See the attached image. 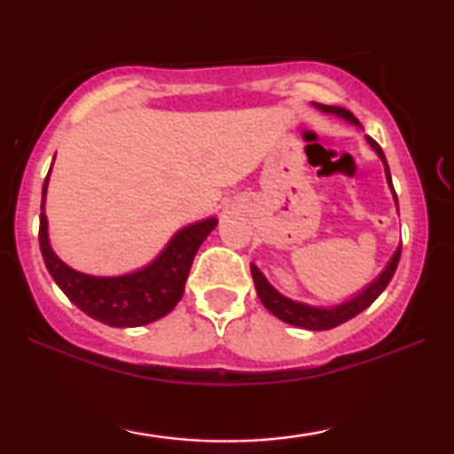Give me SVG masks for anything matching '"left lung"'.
I'll use <instances>...</instances> for the list:
<instances>
[{
	"mask_svg": "<svg viewBox=\"0 0 454 454\" xmlns=\"http://www.w3.org/2000/svg\"><path fill=\"white\" fill-rule=\"evenodd\" d=\"M312 105L318 111H322V114L334 115V117H339V120H345L347 123H351V126L362 128V123L357 121V117L353 115L351 111H347L343 107H334V105H322V103H312ZM365 140H368L372 151L378 154V159L382 160L387 184H388L390 192H393L396 210H399V202H396V194L393 188V179H390L387 157H384L382 148L376 140H372L370 136H365ZM399 258H401V244L396 246V250L393 256H390L387 266H384V269L380 270V275H378L374 281L368 285V287L357 291V294L349 297V300L334 303V306H312V303L291 300V297L283 295L281 291H277L275 287H272V285L269 283V278L262 275V270H260L254 262L250 264V270H252V278H254V285H256V294L260 297V301H262L264 308L269 309L270 314H275L278 320L287 322V325L306 328V331H328V328L343 325V322L351 320L353 316H357L359 312H364L365 308L372 306V301H374L376 297L380 295L384 289H387L390 278H393L396 264H399Z\"/></svg>",
	"mask_w": 454,
	"mask_h": 454,
	"instance_id": "1",
	"label": "left lung"
}]
</instances>
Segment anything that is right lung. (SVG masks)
I'll use <instances>...</instances> for the list:
<instances>
[{"mask_svg":"<svg viewBox=\"0 0 454 454\" xmlns=\"http://www.w3.org/2000/svg\"><path fill=\"white\" fill-rule=\"evenodd\" d=\"M49 176H51V169L43 184L39 244L49 275L67 295V300L90 318L115 328L145 326L169 314L182 300L198 247L208 238L219 219L208 216V219L182 227L167 241L159 256L138 270L115 277L86 275L67 266L53 252L51 241H49V223L45 215Z\"/></svg>","mask_w":454,"mask_h":454,"instance_id":"obj_1","label":"right lung"}]
</instances>
